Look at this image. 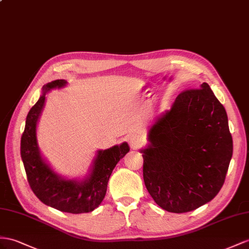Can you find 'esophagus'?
I'll use <instances>...</instances> for the list:
<instances>
[{
    "label": "esophagus",
    "mask_w": 249,
    "mask_h": 249,
    "mask_svg": "<svg viewBox=\"0 0 249 249\" xmlns=\"http://www.w3.org/2000/svg\"><path fill=\"white\" fill-rule=\"evenodd\" d=\"M128 143L131 148L137 149L142 145V139L137 133H132V135L128 136Z\"/></svg>",
    "instance_id": "esophagus-1"
}]
</instances>
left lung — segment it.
<instances>
[{
	"label": "left lung",
	"instance_id": "left-lung-1",
	"mask_svg": "<svg viewBox=\"0 0 249 249\" xmlns=\"http://www.w3.org/2000/svg\"><path fill=\"white\" fill-rule=\"evenodd\" d=\"M148 140L141 150L143 178L159 206L188 213L218 195L232 157V137L225 108L207 83L178 95Z\"/></svg>",
	"mask_w": 249,
	"mask_h": 249
}]
</instances>
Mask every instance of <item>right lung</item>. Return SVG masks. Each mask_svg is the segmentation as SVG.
Masks as SVG:
<instances>
[{
  "mask_svg": "<svg viewBox=\"0 0 249 249\" xmlns=\"http://www.w3.org/2000/svg\"><path fill=\"white\" fill-rule=\"evenodd\" d=\"M66 81L55 80L43 87V94L29 110L21 138V157L29 186L37 199L48 206L69 213H90L103 201L113 168L129 151L127 143L99 151L90 177L83 182L61 179L40 156L36 144L37 119L45 103L49 89L62 87Z\"/></svg>",
  "mask_w": 249,
  "mask_h": 249,
  "instance_id": "1",
  "label": "right lung"
}]
</instances>
